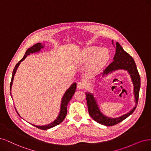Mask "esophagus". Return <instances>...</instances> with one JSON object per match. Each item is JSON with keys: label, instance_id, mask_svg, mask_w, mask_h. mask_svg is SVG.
Segmentation results:
<instances>
[{"label": "esophagus", "instance_id": "esophagus-1", "mask_svg": "<svg viewBox=\"0 0 151 151\" xmlns=\"http://www.w3.org/2000/svg\"><path fill=\"white\" fill-rule=\"evenodd\" d=\"M85 83L84 81H78L77 83V88L79 90H83L85 88Z\"/></svg>", "mask_w": 151, "mask_h": 151}]
</instances>
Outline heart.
I'll list each match as a JSON object with an SVG mask.
<instances>
[{
  "label": "heart",
  "mask_w": 151,
  "mask_h": 151,
  "mask_svg": "<svg viewBox=\"0 0 151 151\" xmlns=\"http://www.w3.org/2000/svg\"><path fill=\"white\" fill-rule=\"evenodd\" d=\"M82 61L86 63L91 60V63L88 67V71L93 72L101 69L109 59V52L107 49L99 50L97 47H89L82 52Z\"/></svg>",
  "instance_id": "heart-1"
}]
</instances>
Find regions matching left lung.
Returning <instances> with one entry per match:
<instances>
[{
  "label": "left lung",
  "mask_w": 151,
  "mask_h": 151,
  "mask_svg": "<svg viewBox=\"0 0 151 151\" xmlns=\"http://www.w3.org/2000/svg\"><path fill=\"white\" fill-rule=\"evenodd\" d=\"M112 43L114 45L113 40ZM116 53L113 58V61L106 68L102 73V76L107 75L109 73L118 70H124L127 71L131 76L134 85V94L136 106L129 113L121 116L117 118H111L109 117L104 116L100 111L96 100L94 98L93 94L90 93H86V103L88 105V112L90 116L98 123L106 126H111L119 123L128 116H130L135 111L139 99V90L141 86V78L137 69L135 61L129 54H128L122 48L121 45L116 42L115 45Z\"/></svg>",
  "instance_id": "8db88e82"
}]
</instances>
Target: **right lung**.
Here are the masks:
<instances>
[{
    "mask_svg": "<svg viewBox=\"0 0 151 151\" xmlns=\"http://www.w3.org/2000/svg\"><path fill=\"white\" fill-rule=\"evenodd\" d=\"M44 46H42V44L40 43H36L34 45L32 46V47L29 48L28 49L24 56L23 58H22L21 60H20L19 61V63H17L16 64L15 68L13 70L12 72V79H11V82H10V90H11V87H12V82H13V80H14V75L16 73L18 67L21 61H22L23 60H25V58L27 57L28 55H30V53H35V52H38L40 51L41 50L42 48H43ZM76 83H73V84L71 85V86L68 89V90H66V91L65 92V93L64 94V95L62 98V100H61V108H60V114L58 115V116L57 117V118L52 123H50L48 125H45V126H35V125H33L34 126H35L36 127L38 128V129H40L42 130H47L50 129V128H52L53 127L56 126H57L58 124H60L61 122H62L66 116L67 114V105H68L70 100H71L73 95L75 91H76ZM17 113H18L17 111ZM18 114L19 115V114L18 113ZM20 116V115H19Z\"/></svg>",
    "mask_w": 151,
    "mask_h": 151,
    "instance_id": "add662e5",
    "label": "right lung"
}]
</instances>
